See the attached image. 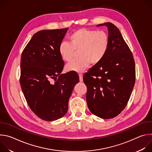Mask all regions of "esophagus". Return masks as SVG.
<instances>
[{"mask_svg":"<svg viewBox=\"0 0 152 152\" xmlns=\"http://www.w3.org/2000/svg\"><path fill=\"white\" fill-rule=\"evenodd\" d=\"M79 81L80 82H83V75L82 73H79Z\"/></svg>","mask_w":152,"mask_h":152,"instance_id":"esophagus-1","label":"esophagus"}]
</instances>
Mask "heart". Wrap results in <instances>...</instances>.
I'll list each match as a JSON object with an SVG mask.
<instances>
[{
	"label": "heart",
	"instance_id": "1",
	"mask_svg": "<svg viewBox=\"0 0 152 152\" xmlns=\"http://www.w3.org/2000/svg\"><path fill=\"white\" fill-rule=\"evenodd\" d=\"M109 34L104 31L82 28L69 37V43L62 42L58 52L61 59L70 62L77 52L79 58L67 64V72H82L89 66L99 64L105 57L110 48Z\"/></svg>",
	"mask_w": 152,
	"mask_h": 152
}]
</instances>
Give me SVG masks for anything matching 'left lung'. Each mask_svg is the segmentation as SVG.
Wrapping results in <instances>:
<instances>
[{"mask_svg":"<svg viewBox=\"0 0 152 152\" xmlns=\"http://www.w3.org/2000/svg\"><path fill=\"white\" fill-rule=\"evenodd\" d=\"M107 27L110 48L104 59L83 75L87 87L86 99L90 111L103 118H113L125 108L135 82V65L132 52L119 29L112 23Z\"/></svg>","mask_w":152,"mask_h":152,"instance_id":"8db88e82","label":"left lung"}]
</instances>
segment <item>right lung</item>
<instances>
[{
	"mask_svg": "<svg viewBox=\"0 0 152 152\" xmlns=\"http://www.w3.org/2000/svg\"><path fill=\"white\" fill-rule=\"evenodd\" d=\"M67 30L37 32L21 56V90L32 112L45 121H54L66 115L74 86L79 81L76 73L61 74L64 62L58 48Z\"/></svg>",
	"mask_w": 152,
	"mask_h": 152,
	"instance_id": "right-lung-1",
	"label": "right lung"
}]
</instances>
